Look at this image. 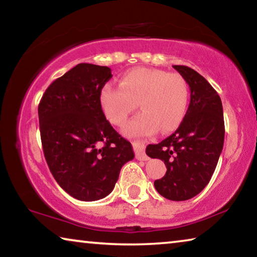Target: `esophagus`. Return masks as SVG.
Instances as JSON below:
<instances>
[{
	"mask_svg": "<svg viewBox=\"0 0 257 257\" xmlns=\"http://www.w3.org/2000/svg\"><path fill=\"white\" fill-rule=\"evenodd\" d=\"M133 147H134V151H135V156H136L137 160H141V161L149 160V156H147L146 153H145V146L144 145L141 144V143L134 142Z\"/></svg>",
	"mask_w": 257,
	"mask_h": 257,
	"instance_id": "obj_1",
	"label": "esophagus"
}]
</instances>
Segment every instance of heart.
<instances>
[{"instance_id":"b5f03b06","label":"heart","mask_w":257,"mask_h":257,"mask_svg":"<svg viewBox=\"0 0 257 257\" xmlns=\"http://www.w3.org/2000/svg\"><path fill=\"white\" fill-rule=\"evenodd\" d=\"M189 102V86L184 77L152 68H135L124 72L119 87L105 85L99 104L113 125L122 127L136 110L141 113L125 127L129 136L171 133L184 120Z\"/></svg>"}]
</instances>
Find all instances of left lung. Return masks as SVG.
<instances>
[{
    "label": "left lung",
    "mask_w": 257,
    "mask_h": 257,
    "mask_svg": "<svg viewBox=\"0 0 257 257\" xmlns=\"http://www.w3.org/2000/svg\"><path fill=\"white\" fill-rule=\"evenodd\" d=\"M188 82L190 103L179 127L159 144L146 147L152 159L164 161L167 172L154 181L170 201H187L205 188L223 149L222 102L203 76L186 66H173Z\"/></svg>",
    "instance_id": "left-lung-1"
}]
</instances>
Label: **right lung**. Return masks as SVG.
Masks as SVG:
<instances>
[{
  "mask_svg": "<svg viewBox=\"0 0 257 257\" xmlns=\"http://www.w3.org/2000/svg\"><path fill=\"white\" fill-rule=\"evenodd\" d=\"M111 69L79 63L47 87L38 105L43 152L61 188L84 202L111 193L121 168L135 158L99 104Z\"/></svg>",
  "mask_w": 257,
  "mask_h": 257,
  "instance_id": "right-lung-1",
  "label": "right lung"
}]
</instances>
